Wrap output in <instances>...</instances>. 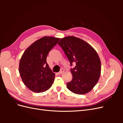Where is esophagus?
Wrapping results in <instances>:
<instances>
[{
	"instance_id": "1",
	"label": "esophagus",
	"mask_w": 123,
	"mask_h": 123,
	"mask_svg": "<svg viewBox=\"0 0 123 123\" xmlns=\"http://www.w3.org/2000/svg\"><path fill=\"white\" fill-rule=\"evenodd\" d=\"M64 69H61V70L59 71L58 73V74H59V75H61V74H62V73H64Z\"/></svg>"
}]
</instances>
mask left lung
I'll return each mask as SVG.
<instances>
[{
  "instance_id": "obj_1",
  "label": "left lung",
  "mask_w": 123,
  "mask_h": 123,
  "mask_svg": "<svg viewBox=\"0 0 123 123\" xmlns=\"http://www.w3.org/2000/svg\"><path fill=\"white\" fill-rule=\"evenodd\" d=\"M68 57L71 66L72 80L67 83L70 91L77 94L90 92L98 82L101 73V62L98 53L90 44L80 38L69 36L58 43Z\"/></svg>"
}]
</instances>
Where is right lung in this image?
<instances>
[{
    "instance_id": "obj_1",
    "label": "right lung",
    "mask_w": 123,
    "mask_h": 123,
    "mask_svg": "<svg viewBox=\"0 0 123 123\" xmlns=\"http://www.w3.org/2000/svg\"><path fill=\"white\" fill-rule=\"evenodd\" d=\"M59 39L52 36L43 37L31 44L22 55L19 72L23 83L31 91L43 92L52 85L55 73L47 64V57Z\"/></svg>"
}]
</instances>
